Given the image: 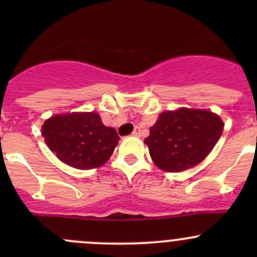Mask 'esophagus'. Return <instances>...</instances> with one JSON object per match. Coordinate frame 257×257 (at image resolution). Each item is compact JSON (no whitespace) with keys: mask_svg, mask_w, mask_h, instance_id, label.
<instances>
[{"mask_svg":"<svg viewBox=\"0 0 257 257\" xmlns=\"http://www.w3.org/2000/svg\"><path fill=\"white\" fill-rule=\"evenodd\" d=\"M133 136H136V137H141L142 136V131H141V128H139V126H136V128H134Z\"/></svg>","mask_w":257,"mask_h":257,"instance_id":"esophagus-1","label":"esophagus"}]
</instances>
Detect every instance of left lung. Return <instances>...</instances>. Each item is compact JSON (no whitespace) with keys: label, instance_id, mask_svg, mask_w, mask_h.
<instances>
[{"label":"left lung","instance_id":"8db88e82","mask_svg":"<svg viewBox=\"0 0 257 257\" xmlns=\"http://www.w3.org/2000/svg\"><path fill=\"white\" fill-rule=\"evenodd\" d=\"M224 123L209 110L179 108L163 112L144 143L158 168L179 173L203 162L222 134Z\"/></svg>","mask_w":257,"mask_h":257}]
</instances>
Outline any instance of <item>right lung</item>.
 Listing matches in <instances>:
<instances>
[{
    "label": "right lung",
    "mask_w": 257,
    "mask_h": 257,
    "mask_svg": "<svg viewBox=\"0 0 257 257\" xmlns=\"http://www.w3.org/2000/svg\"><path fill=\"white\" fill-rule=\"evenodd\" d=\"M42 136L61 162L83 170L107 163L119 141L115 129L93 112L52 115L42 125Z\"/></svg>",
    "instance_id": "obj_1"
}]
</instances>
